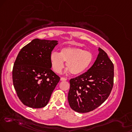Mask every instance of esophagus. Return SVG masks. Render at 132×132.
<instances>
[{
    "label": "esophagus",
    "instance_id": "esophagus-1",
    "mask_svg": "<svg viewBox=\"0 0 132 132\" xmlns=\"http://www.w3.org/2000/svg\"><path fill=\"white\" fill-rule=\"evenodd\" d=\"M61 81H67V79L66 78L61 77Z\"/></svg>",
    "mask_w": 132,
    "mask_h": 132
}]
</instances>
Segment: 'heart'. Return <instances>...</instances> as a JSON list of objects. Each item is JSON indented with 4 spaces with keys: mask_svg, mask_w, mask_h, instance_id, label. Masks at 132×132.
<instances>
[{
    "mask_svg": "<svg viewBox=\"0 0 132 132\" xmlns=\"http://www.w3.org/2000/svg\"><path fill=\"white\" fill-rule=\"evenodd\" d=\"M93 60L92 53L78 48L65 47L62 49L59 53L53 51L50 55L52 68L57 73L64 68V62H67V67L71 73L79 75L90 67Z\"/></svg>",
    "mask_w": 132,
    "mask_h": 132,
    "instance_id": "b5f03b06",
    "label": "heart"
}]
</instances>
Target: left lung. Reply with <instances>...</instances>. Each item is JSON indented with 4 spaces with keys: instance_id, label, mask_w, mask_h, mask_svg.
I'll return each mask as SVG.
<instances>
[{
    "instance_id": "obj_1",
    "label": "left lung",
    "mask_w": 132,
    "mask_h": 132,
    "mask_svg": "<svg viewBox=\"0 0 132 132\" xmlns=\"http://www.w3.org/2000/svg\"><path fill=\"white\" fill-rule=\"evenodd\" d=\"M97 59L86 72L70 80V106L78 113L92 111L110 96L114 84V65L106 53L99 48Z\"/></svg>"
}]
</instances>
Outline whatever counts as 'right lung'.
I'll list each match as a JSON object with an SVG mask.
<instances>
[{
    "label": "right lung",
    "mask_w": 132,
    "mask_h": 132,
    "mask_svg": "<svg viewBox=\"0 0 132 132\" xmlns=\"http://www.w3.org/2000/svg\"><path fill=\"white\" fill-rule=\"evenodd\" d=\"M56 40L34 39L18 54L12 71L18 97L27 106L41 108L47 105L60 77L51 69L50 55Z\"/></svg>",
    "instance_id": "obj_1"
}]
</instances>
